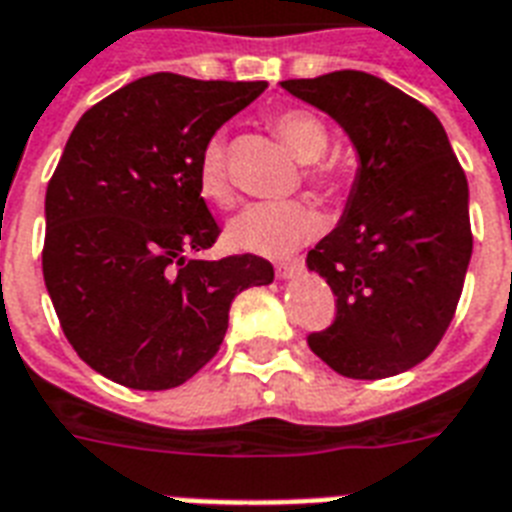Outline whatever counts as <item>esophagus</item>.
<instances>
[{
	"label": "esophagus",
	"instance_id": "1",
	"mask_svg": "<svg viewBox=\"0 0 512 512\" xmlns=\"http://www.w3.org/2000/svg\"><path fill=\"white\" fill-rule=\"evenodd\" d=\"M300 268H303V260H281L276 265V273H279V279H292Z\"/></svg>",
	"mask_w": 512,
	"mask_h": 512
}]
</instances>
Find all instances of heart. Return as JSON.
I'll return each instance as SVG.
<instances>
[{"label":"heart","mask_w":512,"mask_h":512,"mask_svg":"<svg viewBox=\"0 0 512 512\" xmlns=\"http://www.w3.org/2000/svg\"><path fill=\"white\" fill-rule=\"evenodd\" d=\"M271 130L281 138V143L300 159L308 162V177L316 185L332 188L337 185L335 164L324 162L321 156L329 146L327 122L308 108H281L268 116ZM196 183L199 193L215 207H228L233 201V185L228 175V148L223 138H209L199 154L196 167ZM319 215L311 204L297 199L287 201H263L252 204L233 217L228 225V241L241 252L263 257H287L295 249L319 233Z\"/></svg>","instance_id":"b5f03b06"}]
</instances>
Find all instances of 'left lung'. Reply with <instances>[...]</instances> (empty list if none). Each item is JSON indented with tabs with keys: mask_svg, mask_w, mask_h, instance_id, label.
I'll return each instance as SVG.
<instances>
[{
	"mask_svg": "<svg viewBox=\"0 0 512 512\" xmlns=\"http://www.w3.org/2000/svg\"><path fill=\"white\" fill-rule=\"evenodd\" d=\"M281 87L327 111L361 159L340 225L308 252L337 297L335 321L308 345L350 380L406 372L436 350L460 303L473 252L465 170L438 116L380 76Z\"/></svg>",
	"mask_w": 512,
	"mask_h": 512,
	"instance_id": "1",
	"label": "left lung"
}]
</instances>
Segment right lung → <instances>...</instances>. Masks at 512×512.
Wrapping results in <instances>:
<instances>
[{
  "instance_id": "right-lung-1",
  "label": "right lung",
  "mask_w": 512,
  "mask_h": 512,
  "mask_svg": "<svg viewBox=\"0 0 512 512\" xmlns=\"http://www.w3.org/2000/svg\"><path fill=\"white\" fill-rule=\"evenodd\" d=\"M265 87L151 74L76 122L47 183L42 271L66 340L108 380L183 385L220 350L233 297L273 281L249 252L185 260L220 236L201 148Z\"/></svg>"
}]
</instances>
